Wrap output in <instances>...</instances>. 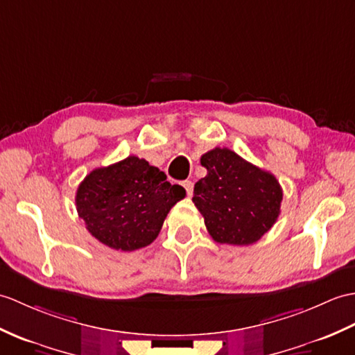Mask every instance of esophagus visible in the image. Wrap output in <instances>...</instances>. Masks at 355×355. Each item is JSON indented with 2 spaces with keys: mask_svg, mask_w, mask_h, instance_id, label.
Instances as JSON below:
<instances>
[{
  "mask_svg": "<svg viewBox=\"0 0 355 355\" xmlns=\"http://www.w3.org/2000/svg\"><path fill=\"white\" fill-rule=\"evenodd\" d=\"M183 187L186 189V192H187V195L191 196L192 195V192H193V183L191 180H186V181H183Z\"/></svg>",
  "mask_w": 355,
  "mask_h": 355,
  "instance_id": "esophagus-1",
  "label": "esophagus"
}]
</instances>
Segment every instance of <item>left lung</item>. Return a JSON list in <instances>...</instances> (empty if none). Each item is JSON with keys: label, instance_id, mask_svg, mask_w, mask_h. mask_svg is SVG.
Segmentation results:
<instances>
[{"label": "left lung", "instance_id": "left-lung-1", "mask_svg": "<svg viewBox=\"0 0 355 355\" xmlns=\"http://www.w3.org/2000/svg\"><path fill=\"white\" fill-rule=\"evenodd\" d=\"M201 164L207 175L196 181L192 201L213 241L241 246L257 242L279 215L278 180L228 148L205 153Z\"/></svg>", "mask_w": 355, "mask_h": 355}]
</instances>
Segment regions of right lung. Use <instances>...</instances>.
Returning <instances> with one entry per match:
<instances>
[{
  "label": "right lung",
  "mask_w": 355,
  "mask_h": 355,
  "mask_svg": "<svg viewBox=\"0 0 355 355\" xmlns=\"http://www.w3.org/2000/svg\"><path fill=\"white\" fill-rule=\"evenodd\" d=\"M184 196L159 168L130 155L86 175L76 204L95 239L113 250L135 251L155 241L169 210Z\"/></svg>",
  "instance_id": "1"
}]
</instances>
